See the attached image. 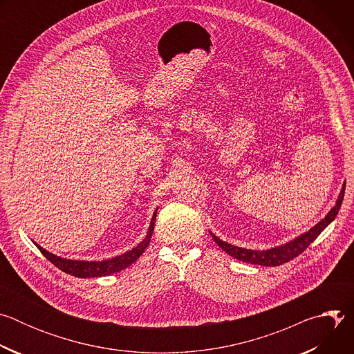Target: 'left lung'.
<instances>
[{
  "mask_svg": "<svg viewBox=\"0 0 354 354\" xmlns=\"http://www.w3.org/2000/svg\"><path fill=\"white\" fill-rule=\"evenodd\" d=\"M344 186L346 185H343V189L339 194V198L336 201L335 207L328 213V216L322 221H319L315 227H313L308 232L302 234L301 236L295 238L294 241H291L286 245H281V246H277L273 249H268V250H250V249H243V248L230 245V243L221 241L220 238H217L216 235H213L212 232L210 234H212L213 239L216 241V243L223 250H225L228 255H231L232 258H235L238 261L252 263V265H259V266H280V265L287 263L291 259L297 258L298 255H301L302 252H304L311 245V242H314L317 239V236L333 221V218L337 216L339 209L342 206L343 196H344Z\"/></svg>",
  "mask_w": 354,
  "mask_h": 354,
  "instance_id": "8db88e82",
  "label": "left lung"
}]
</instances>
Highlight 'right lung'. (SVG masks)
<instances>
[{
	"mask_svg": "<svg viewBox=\"0 0 354 354\" xmlns=\"http://www.w3.org/2000/svg\"><path fill=\"white\" fill-rule=\"evenodd\" d=\"M156 217H157V212L153 216V220H151L147 236L131 250L126 252V254L116 257L113 259L109 261H102V262H82V261H70V259H63L59 257H55L53 254H50L46 249H43L41 246H39L37 243H35L41 254L52 262L56 268H59L60 270L75 276V277H81V279H86V277H100V276H108L112 273H118L123 269H126L127 266H130L131 263H134L141 255L142 252L145 250V248L148 246L149 241H151V235H153L154 231V224H156Z\"/></svg>",
	"mask_w": 354,
	"mask_h": 354,
	"instance_id": "1",
	"label": "right lung"
}]
</instances>
